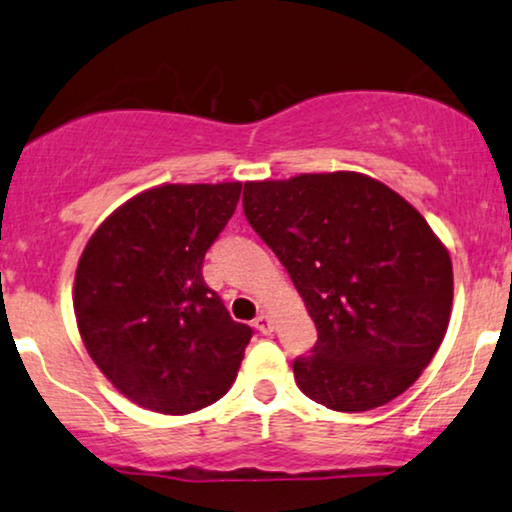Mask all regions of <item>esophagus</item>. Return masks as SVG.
<instances>
[{
  "label": "esophagus",
  "instance_id": "obj_1",
  "mask_svg": "<svg viewBox=\"0 0 512 512\" xmlns=\"http://www.w3.org/2000/svg\"><path fill=\"white\" fill-rule=\"evenodd\" d=\"M254 327L261 331V334H270L272 331V320L268 315H258L256 320H254Z\"/></svg>",
  "mask_w": 512,
  "mask_h": 512
}]
</instances>
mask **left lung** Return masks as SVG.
<instances>
[{
  "label": "left lung",
  "instance_id": "left-lung-1",
  "mask_svg": "<svg viewBox=\"0 0 512 512\" xmlns=\"http://www.w3.org/2000/svg\"><path fill=\"white\" fill-rule=\"evenodd\" d=\"M244 216L317 327L298 388L357 414L402 395L440 348L454 301L449 251L402 195L357 171L244 183Z\"/></svg>",
  "mask_w": 512,
  "mask_h": 512
}]
</instances>
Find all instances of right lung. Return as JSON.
I'll use <instances>...</instances> for the list:
<instances>
[{"label": "right lung", "mask_w": 512, "mask_h": 512, "mask_svg": "<svg viewBox=\"0 0 512 512\" xmlns=\"http://www.w3.org/2000/svg\"><path fill=\"white\" fill-rule=\"evenodd\" d=\"M242 183H164L98 225L75 275L86 353L138 407L183 416L228 393L251 341L204 284V254Z\"/></svg>", "instance_id": "1"}]
</instances>
